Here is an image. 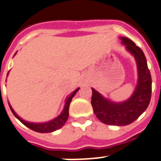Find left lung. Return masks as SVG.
Masks as SVG:
<instances>
[{
	"instance_id": "obj_1",
	"label": "left lung",
	"mask_w": 161,
	"mask_h": 161,
	"mask_svg": "<svg viewBox=\"0 0 161 161\" xmlns=\"http://www.w3.org/2000/svg\"><path fill=\"white\" fill-rule=\"evenodd\" d=\"M125 49L134 57L138 79L132 95L127 100L114 102L91 88V105L97 118L108 125L125 126L137 119L148 107L152 95V78L144 52L131 39L120 37Z\"/></svg>"
}]
</instances>
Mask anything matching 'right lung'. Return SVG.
Segmentation results:
<instances>
[{"label":"right lung","mask_w":161,"mask_h":161,"mask_svg":"<svg viewBox=\"0 0 161 161\" xmlns=\"http://www.w3.org/2000/svg\"><path fill=\"white\" fill-rule=\"evenodd\" d=\"M15 54H14V55H15ZM8 75H7V76H8ZM79 87L77 88L75 91H74L73 92H71V94H70V95H68V96L66 97L64 108H63V111L60 113V115H59L58 116L56 117V118L50 120V121H47V122L32 123L25 121V120H24L23 119H21V117L14 111V110L13 109V108L11 107L9 103H8V106H9L10 110H11V111H12L13 114L14 115V116H15L17 119L20 120L25 126H26L27 127H29L30 129L40 133L52 132V131H56V130L60 129L61 127H63V126H64V124H66V120H67L68 119V116H69V107H70V103H71L73 97L75 96V94L77 93V91H79Z\"/></svg>","instance_id":"add662e5"}]
</instances>
